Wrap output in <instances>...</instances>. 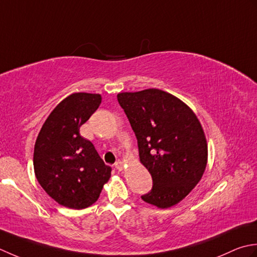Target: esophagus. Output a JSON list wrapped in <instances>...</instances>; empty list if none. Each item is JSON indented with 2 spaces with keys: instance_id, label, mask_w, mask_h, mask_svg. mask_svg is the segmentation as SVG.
<instances>
[{
  "instance_id": "esophagus-1",
  "label": "esophagus",
  "mask_w": 257,
  "mask_h": 257,
  "mask_svg": "<svg viewBox=\"0 0 257 257\" xmlns=\"http://www.w3.org/2000/svg\"><path fill=\"white\" fill-rule=\"evenodd\" d=\"M124 166H125V164H124V162H122V161H117L116 163H115V169L118 170V171H122L124 169Z\"/></svg>"
}]
</instances>
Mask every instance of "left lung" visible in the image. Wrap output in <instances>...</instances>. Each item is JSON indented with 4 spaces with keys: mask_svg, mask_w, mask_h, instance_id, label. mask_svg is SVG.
<instances>
[{
    "mask_svg": "<svg viewBox=\"0 0 257 257\" xmlns=\"http://www.w3.org/2000/svg\"><path fill=\"white\" fill-rule=\"evenodd\" d=\"M138 139L140 161L153 187L142 196L159 208L176 205L201 181L207 142L195 113L180 98L159 88L117 94Z\"/></svg>",
    "mask_w": 257,
    "mask_h": 257,
    "instance_id": "1",
    "label": "left lung"
}]
</instances>
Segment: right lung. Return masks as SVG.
<instances>
[{"label":"right lung","mask_w":257,"mask_h":257,"mask_svg":"<svg viewBox=\"0 0 257 257\" xmlns=\"http://www.w3.org/2000/svg\"><path fill=\"white\" fill-rule=\"evenodd\" d=\"M101 102L99 94H71L51 112L36 139L35 176L48 195L62 206H91L111 177V167L80 134V127Z\"/></svg>","instance_id":"obj_1"}]
</instances>
